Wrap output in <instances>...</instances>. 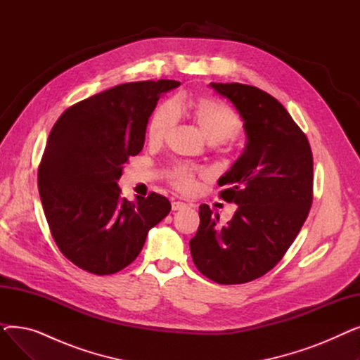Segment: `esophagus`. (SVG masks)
I'll return each instance as SVG.
<instances>
[{
    "label": "esophagus",
    "mask_w": 360,
    "mask_h": 360,
    "mask_svg": "<svg viewBox=\"0 0 360 360\" xmlns=\"http://www.w3.org/2000/svg\"><path fill=\"white\" fill-rule=\"evenodd\" d=\"M185 207H186V204L182 202V201H174V202H172V210H174V212L182 210V209H185Z\"/></svg>",
    "instance_id": "esophagus-1"
}]
</instances>
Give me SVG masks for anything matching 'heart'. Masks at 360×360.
<instances>
[{
  "label": "heart",
  "instance_id": "b5f03b06",
  "mask_svg": "<svg viewBox=\"0 0 360 360\" xmlns=\"http://www.w3.org/2000/svg\"><path fill=\"white\" fill-rule=\"evenodd\" d=\"M188 115L197 125L204 139L213 144H226V140L236 136L240 129V120L226 105L204 94L188 98L184 102ZM179 110L174 101L160 103L151 113L147 125V139L150 143H162L178 122ZM204 176L202 170H194L186 166H176L172 170V182L178 190L190 193L195 186V176Z\"/></svg>",
  "mask_w": 360,
  "mask_h": 360
}]
</instances>
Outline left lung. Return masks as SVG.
<instances>
[{
  "label": "left lung",
  "instance_id": "1",
  "mask_svg": "<svg viewBox=\"0 0 360 360\" xmlns=\"http://www.w3.org/2000/svg\"><path fill=\"white\" fill-rule=\"evenodd\" d=\"M210 86L238 109L247 146L219 179L220 198L238 210L220 226L201 204L190 248L207 278L240 285L269 273L296 239L312 204L314 159L305 132L271 94L240 83Z\"/></svg>",
  "mask_w": 360,
  "mask_h": 360
}]
</instances>
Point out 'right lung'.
<instances>
[{
	"label": "right lung",
	"instance_id": "obj_1",
	"mask_svg": "<svg viewBox=\"0 0 360 360\" xmlns=\"http://www.w3.org/2000/svg\"><path fill=\"white\" fill-rule=\"evenodd\" d=\"M175 80L125 83L70 106L52 127L37 170L51 235L72 264L91 274L118 273L134 261L148 231L170 212L150 193L131 202L117 181L143 150L160 94Z\"/></svg>",
	"mask_w": 360,
	"mask_h": 360
}]
</instances>
